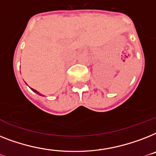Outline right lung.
I'll return each mask as SVG.
<instances>
[{"mask_svg": "<svg viewBox=\"0 0 156 156\" xmlns=\"http://www.w3.org/2000/svg\"><path fill=\"white\" fill-rule=\"evenodd\" d=\"M30 89H31V90H32L33 91H34V92H35V93H37V94H40V95H42V94H40V93H39V92H38V91H37L36 90H34V89H33V88H30Z\"/></svg>", "mask_w": 156, "mask_h": 156, "instance_id": "add662e5", "label": "right lung"}]
</instances>
